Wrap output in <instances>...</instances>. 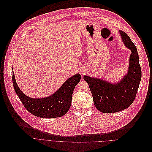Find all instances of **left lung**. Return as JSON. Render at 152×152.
<instances>
[{"instance_id":"1","label":"left lung","mask_w":152,"mask_h":152,"mask_svg":"<svg viewBox=\"0 0 152 152\" xmlns=\"http://www.w3.org/2000/svg\"><path fill=\"white\" fill-rule=\"evenodd\" d=\"M122 40L131 51L128 73L120 81L112 83L103 79L84 75L96 108L101 112L113 113L128 108L134 102L141 79V69L137 48L129 36L119 30Z\"/></svg>"}]
</instances>
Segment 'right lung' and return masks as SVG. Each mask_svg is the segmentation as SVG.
Returning <instances> with one entry per match:
<instances>
[{
  "label": "right lung",
  "instance_id": "right-lung-1",
  "mask_svg": "<svg viewBox=\"0 0 152 152\" xmlns=\"http://www.w3.org/2000/svg\"><path fill=\"white\" fill-rule=\"evenodd\" d=\"M81 78L80 74L69 78L51 95L42 98H32L26 96L18 86L14 72L12 83L15 92L26 109L33 115L44 118L59 117L69 110L73 91Z\"/></svg>",
  "mask_w": 152,
  "mask_h": 152
}]
</instances>
